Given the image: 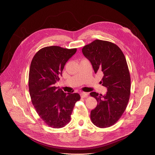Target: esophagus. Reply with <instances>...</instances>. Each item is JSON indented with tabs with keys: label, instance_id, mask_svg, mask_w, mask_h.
<instances>
[{
	"label": "esophagus",
	"instance_id": "1",
	"mask_svg": "<svg viewBox=\"0 0 155 155\" xmlns=\"http://www.w3.org/2000/svg\"><path fill=\"white\" fill-rule=\"evenodd\" d=\"M81 96L82 97H86L87 96V95H88V94L87 93V92H81L80 94Z\"/></svg>",
	"mask_w": 155,
	"mask_h": 155
}]
</instances>
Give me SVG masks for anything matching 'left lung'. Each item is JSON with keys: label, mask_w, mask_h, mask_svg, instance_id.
Listing matches in <instances>:
<instances>
[{"label": "left lung", "mask_w": 155, "mask_h": 155, "mask_svg": "<svg viewBox=\"0 0 155 155\" xmlns=\"http://www.w3.org/2000/svg\"><path fill=\"white\" fill-rule=\"evenodd\" d=\"M82 51L94 73L103 75L100 83L107 89L105 95L90 93L97 102L91 112V120L100 128L110 127L121 117L130 98L131 81L125 56L116 44L100 40L85 45Z\"/></svg>", "instance_id": "obj_1"}]
</instances>
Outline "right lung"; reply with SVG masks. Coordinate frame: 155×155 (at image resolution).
<instances>
[{
    "mask_svg": "<svg viewBox=\"0 0 155 155\" xmlns=\"http://www.w3.org/2000/svg\"><path fill=\"white\" fill-rule=\"evenodd\" d=\"M76 48L59 46L39 50L31 61L29 74V90L33 105L47 126L61 128L69 123L78 93H64L54 86L66 63L74 55Z\"/></svg>",
    "mask_w": 155,
    "mask_h": 155,
    "instance_id": "1",
    "label": "right lung"
}]
</instances>
